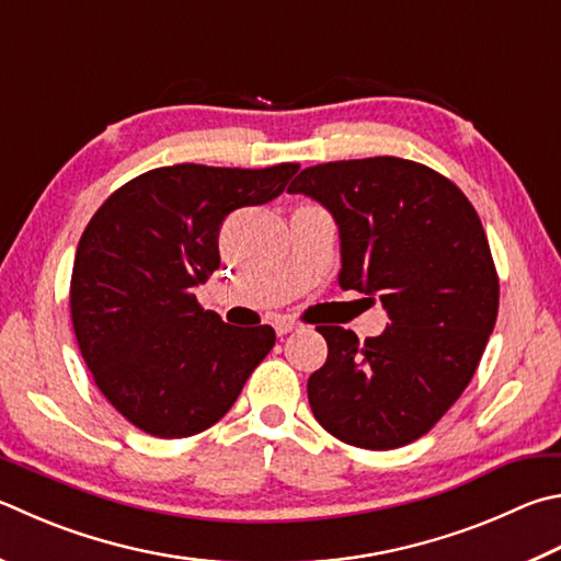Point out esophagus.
<instances>
[{
  "label": "esophagus",
  "instance_id": "1",
  "mask_svg": "<svg viewBox=\"0 0 561 561\" xmlns=\"http://www.w3.org/2000/svg\"><path fill=\"white\" fill-rule=\"evenodd\" d=\"M274 329H277L279 335H287V333H291V331H299L301 323L294 321V319H284V316H282V319L274 321Z\"/></svg>",
  "mask_w": 561,
  "mask_h": 561
}]
</instances>
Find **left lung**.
<instances>
[{"label":"left lung","instance_id":"left-lung-1","mask_svg":"<svg viewBox=\"0 0 561 561\" xmlns=\"http://www.w3.org/2000/svg\"><path fill=\"white\" fill-rule=\"evenodd\" d=\"M287 191L333 216L341 287L378 297L390 316L365 343L343 325H316L329 343L307 385L316 422L373 451L420 439L471 382L497 319L481 218L456 183L397 157L309 167Z\"/></svg>","mask_w":561,"mask_h":561}]
</instances>
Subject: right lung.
Wrapping results in <instances>:
<instances>
[{
    "mask_svg": "<svg viewBox=\"0 0 561 561\" xmlns=\"http://www.w3.org/2000/svg\"><path fill=\"white\" fill-rule=\"evenodd\" d=\"M299 164H176L127 181L78 242L70 319L107 402L137 430L183 439L216 424L272 351V325L240 329L193 289L220 267L232 210L277 198Z\"/></svg>",
    "mask_w": 561,
    "mask_h": 561,
    "instance_id": "right-lung-1",
    "label": "right lung"
}]
</instances>
